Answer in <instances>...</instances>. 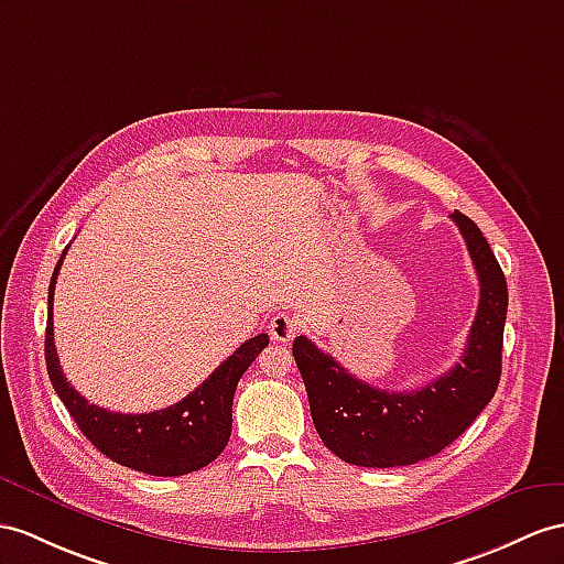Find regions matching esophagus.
<instances>
[{
	"label": "esophagus",
	"mask_w": 564,
	"mask_h": 564,
	"mask_svg": "<svg viewBox=\"0 0 564 564\" xmlns=\"http://www.w3.org/2000/svg\"><path fill=\"white\" fill-rule=\"evenodd\" d=\"M268 333L274 341H292L299 333V318L292 313H274V318L268 325Z\"/></svg>",
	"instance_id": "obj_1"
}]
</instances>
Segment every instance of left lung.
I'll use <instances>...</instances> for the list:
<instances>
[{"mask_svg":"<svg viewBox=\"0 0 564 564\" xmlns=\"http://www.w3.org/2000/svg\"><path fill=\"white\" fill-rule=\"evenodd\" d=\"M480 284L478 311L462 361L411 392H388L354 378L308 337L294 339V359L308 392L313 425L325 447L356 466H406L443 452L469 429L498 390L507 282L476 223L452 213Z\"/></svg>","mask_w":564,"mask_h":564,"instance_id":"1","label":"left lung"}]
</instances>
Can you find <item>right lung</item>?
Returning <instances> with one entry per match:
<instances>
[{
    "label": "right lung",
    "instance_id": "obj_1",
    "mask_svg": "<svg viewBox=\"0 0 564 564\" xmlns=\"http://www.w3.org/2000/svg\"><path fill=\"white\" fill-rule=\"evenodd\" d=\"M64 253L54 268L47 294L45 361L52 388L74 416L80 433L105 457L150 476H184L208 466L229 443L231 402H235L237 386L246 368L268 347V335L246 339L194 392L167 409L150 411V414H119V411L88 404L86 397H80L66 382L57 349H54L52 304Z\"/></svg>",
    "mask_w": 564,
    "mask_h": 564
}]
</instances>
